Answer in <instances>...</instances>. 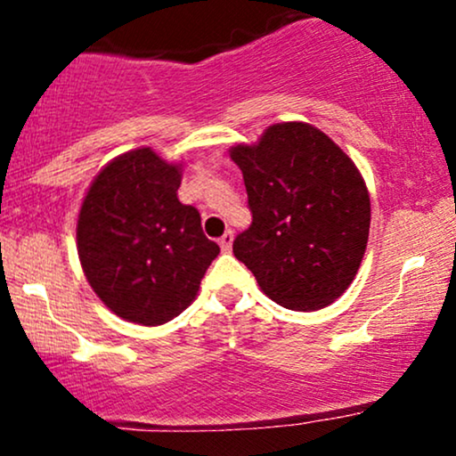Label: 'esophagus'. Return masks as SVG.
<instances>
[{"label": "esophagus", "mask_w": 456, "mask_h": 456, "mask_svg": "<svg viewBox=\"0 0 456 456\" xmlns=\"http://www.w3.org/2000/svg\"><path fill=\"white\" fill-rule=\"evenodd\" d=\"M218 244H221L223 253H232V244H233V232H227L223 235L221 240H218Z\"/></svg>", "instance_id": "34e87169"}]
</instances>
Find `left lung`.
Segmentation results:
<instances>
[{"label":"left lung","mask_w":456,"mask_h":456,"mask_svg":"<svg viewBox=\"0 0 456 456\" xmlns=\"http://www.w3.org/2000/svg\"><path fill=\"white\" fill-rule=\"evenodd\" d=\"M253 223L233 255L264 294L291 311H319L352 285L364 257L370 199L358 167L305 122L274 124L235 145Z\"/></svg>","instance_id":"1"}]
</instances>
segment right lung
I'll use <instances>...</instances> for the list:
<instances>
[{"mask_svg": "<svg viewBox=\"0 0 456 456\" xmlns=\"http://www.w3.org/2000/svg\"><path fill=\"white\" fill-rule=\"evenodd\" d=\"M180 182V165L139 148L109 162L83 199L78 259L96 296L126 322L160 326L180 315L221 253L197 208L177 199Z\"/></svg>", "mask_w": 456, "mask_h": 456, "instance_id": "add662e5", "label": "right lung"}]
</instances>
